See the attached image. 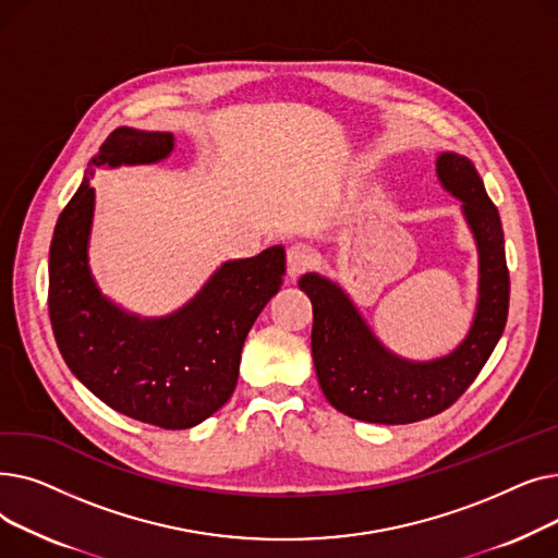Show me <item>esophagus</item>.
Returning <instances> with one entry per match:
<instances>
[{
  "label": "esophagus",
  "mask_w": 558,
  "mask_h": 558,
  "mask_svg": "<svg viewBox=\"0 0 558 558\" xmlns=\"http://www.w3.org/2000/svg\"><path fill=\"white\" fill-rule=\"evenodd\" d=\"M312 264V251L305 244H291L287 248V276L296 280Z\"/></svg>",
  "instance_id": "obj_1"
}]
</instances>
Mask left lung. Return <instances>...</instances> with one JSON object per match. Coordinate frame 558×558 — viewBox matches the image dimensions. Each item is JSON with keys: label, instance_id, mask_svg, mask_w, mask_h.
<instances>
[{"label": "left lung", "instance_id": "left-lung-1", "mask_svg": "<svg viewBox=\"0 0 558 558\" xmlns=\"http://www.w3.org/2000/svg\"><path fill=\"white\" fill-rule=\"evenodd\" d=\"M436 179L459 198L480 264L473 324L450 353L421 362L400 357L375 337L339 282L320 274H305L299 280L314 310L312 357L320 391L350 418L404 425L441 414L473 385L505 332L509 271L500 215L465 156L438 154Z\"/></svg>", "mask_w": 558, "mask_h": 558}]
</instances>
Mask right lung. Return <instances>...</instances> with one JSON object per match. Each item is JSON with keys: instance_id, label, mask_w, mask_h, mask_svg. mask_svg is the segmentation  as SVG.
Returning a JSON list of instances; mask_svg holds the SVG:
<instances>
[{"instance_id": "right-lung-1", "label": "right lung", "mask_w": 558, "mask_h": 558, "mask_svg": "<svg viewBox=\"0 0 558 558\" xmlns=\"http://www.w3.org/2000/svg\"><path fill=\"white\" fill-rule=\"evenodd\" d=\"M173 146V133L120 126L87 162L53 230L49 318L58 350L85 389L129 418L187 429L230 400L244 339L282 284L284 248L223 262L165 316H140L104 296L90 269L95 169L156 165Z\"/></svg>"}]
</instances>
